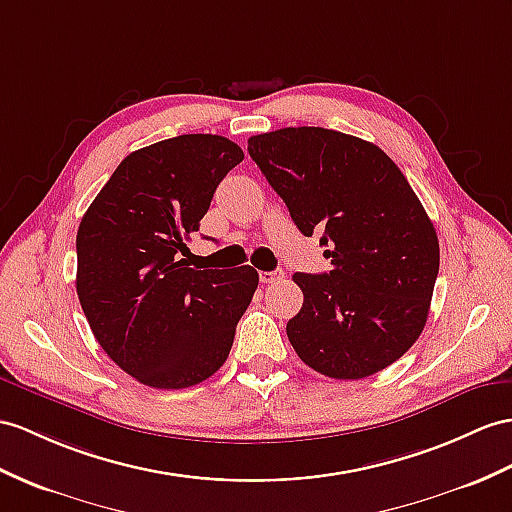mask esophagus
<instances>
[{
    "label": "esophagus",
    "instance_id": "1",
    "mask_svg": "<svg viewBox=\"0 0 512 512\" xmlns=\"http://www.w3.org/2000/svg\"><path fill=\"white\" fill-rule=\"evenodd\" d=\"M258 278H260V282H263V284H276V282H280L284 278V273L282 271H260Z\"/></svg>",
    "mask_w": 512,
    "mask_h": 512
}]
</instances>
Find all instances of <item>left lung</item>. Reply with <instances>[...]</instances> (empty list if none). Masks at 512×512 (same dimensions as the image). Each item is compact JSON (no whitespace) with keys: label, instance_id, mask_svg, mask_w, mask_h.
<instances>
[{"label":"left lung","instance_id":"1","mask_svg":"<svg viewBox=\"0 0 512 512\" xmlns=\"http://www.w3.org/2000/svg\"><path fill=\"white\" fill-rule=\"evenodd\" d=\"M304 236L321 230L330 273H295L302 310L286 323L297 356L336 380L373 376L426 326L439 239L400 167L378 145L326 128L247 141Z\"/></svg>","mask_w":512,"mask_h":512}]
</instances>
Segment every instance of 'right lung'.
I'll return each mask as SVG.
<instances>
[{
	"mask_svg": "<svg viewBox=\"0 0 512 512\" xmlns=\"http://www.w3.org/2000/svg\"><path fill=\"white\" fill-rule=\"evenodd\" d=\"M219 134H182L121 160L78 228L76 289L102 350L152 389H186L226 363L258 271L189 267L219 182L243 160Z\"/></svg>",
	"mask_w": 512,
	"mask_h": 512,
	"instance_id": "1",
	"label": "right lung"
}]
</instances>
